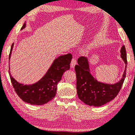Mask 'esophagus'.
Wrapping results in <instances>:
<instances>
[{"mask_svg": "<svg viewBox=\"0 0 135 135\" xmlns=\"http://www.w3.org/2000/svg\"><path fill=\"white\" fill-rule=\"evenodd\" d=\"M76 64V60L75 59H73L71 60V62L70 63V66L72 68H74L75 67V65Z\"/></svg>", "mask_w": 135, "mask_h": 135, "instance_id": "obj_1", "label": "esophagus"}]
</instances>
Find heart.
Masks as SVG:
<instances>
[{
	"mask_svg": "<svg viewBox=\"0 0 135 135\" xmlns=\"http://www.w3.org/2000/svg\"><path fill=\"white\" fill-rule=\"evenodd\" d=\"M89 50H90V48H89V47H88V48H87V49H86V51H88Z\"/></svg>",
	"mask_w": 135,
	"mask_h": 135,
	"instance_id": "obj_1",
	"label": "heart"
}]
</instances>
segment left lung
Instances as JSON below:
<instances>
[{"mask_svg": "<svg viewBox=\"0 0 135 135\" xmlns=\"http://www.w3.org/2000/svg\"><path fill=\"white\" fill-rule=\"evenodd\" d=\"M121 57L125 63V68L121 80L114 84L102 83L98 81L91 75L88 60L80 57L78 65L75 66L76 76V91L79 99L89 106L101 107L112 101L120 91L126 76V52L125 46L120 50Z\"/></svg>", "mask_w": 135, "mask_h": 135, "instance_id": "left-lung-1", "label": "left lung"}]
</instances>
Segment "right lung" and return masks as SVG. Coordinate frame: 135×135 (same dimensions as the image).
<instances>
[{"label": "right lung", "mask_w": 135, "mask_h": 135, "mask_svg": "<svg viewBox=\"0 0 135 135\" xmlns=\"http://www.w3.org/2000/svg\"><path fill=\"white\" fill-rule=\"evenodd\" d=\"M25 27L26 23H24L21 30ZM13 46L14 43L12 44L10 49L9 60ZM72 57V55L69 53L57 58L43 77L31 85H24L18 83L10 74L9 70L10 80L17 95L23 101L31 105H44L53 99L57 93L58 83L61 80L64 73L70 69Z\"/></svg>", "instance_id": "right-lung-1"}]
</instances>
